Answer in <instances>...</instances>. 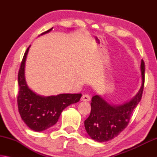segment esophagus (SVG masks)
Returning a JSON list of instances; mask_svg holds the SVG:
<instances>
[{
  "instance_id": "esophagus-1",
  "label": "esophagus",
  "mask_w": 157,
  "mask_h": 157,
  "mask_svg": "<svg viewBox=\"0 0 157 157\" xmlns=\"http://www.w3.org/2000/svg\"><path fill=\"white\" fill-rule=\"evenodd\" d=\"M81 100H82V101L89 102V101H90V100H91V97H90V95L88 94H84L82 95Z\"/></svg>"
}]
</instances>
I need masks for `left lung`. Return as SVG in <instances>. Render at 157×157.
Returning a JSON list of instances; mask_svg holds the SVG:
<instances>
[{
  "label": "left lung",
  "mask_w": 157,
  "mask_h": 157,
  "mask_svg": "<svg viewBox=\"0 0 157 157\" xmlns=\"http://www.w3.org/2000/svg\"><path fill=\"white\" fill-rule=\"evenodd\" d=\"M140 68L142 84L131 100L121 105H112L99 95L92 97L91 113L84 121V127L93 140L100 143L109 141L127 126L133 111L141 100L145 81V63L143 59Z\"/></svg>",
  "instance_id": "8db88e82"
}]
</instances>
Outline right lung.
<instances>
[{
    "label": "right lung",
    "mask_w": 157,
    "mask_h": 157,
    "mask_svg": "<svg viewBox=\"0 0 157 157\" xmlns=\"http://www.w3.org/2000/svg\"><path fill=\"white\" fill-rule=\"evenodd\" d=\"M52 28L41 35L49 33ZM30 47L26 50L18 71V108L21 118L28 127L33 131L42 132L56 124L62 111L71 104L79 102L82 94H62L42 96L32 91L25 78V61Z\"/></svg>",
    "instance_id": "add662e5"
}]
</instances>
